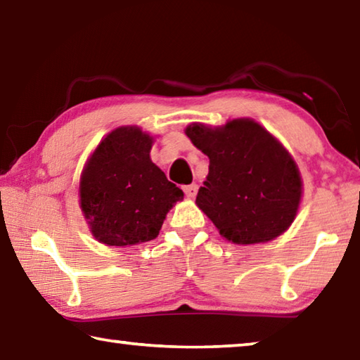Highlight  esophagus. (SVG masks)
<instances>
[{
  "label": "esophagus",
  "instance_id": "1",
  "mask_svg": "<svg viewBox=\"0 0 360 360\" xmlns=\"http://www.w3.org/2000/svg\"><path fill=\"white\" fill-rule=\"evenodd\" d=\"M182 191H184L186 197L187 198H193L195 195H197V191H198V186L197 184H191V186H184L182 187Z\"/></svg>",
  "mask_w": 360,
  "mask_h": 360
}]
</instances>
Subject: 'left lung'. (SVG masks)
I'll return each instance as SVG.
<instances>
[{
	"mask_svg": "<svg viewBox=\"0 0 360 360\" xmlns=\"http://www.w3.org/2000/svg\"><path fill=\"white\" fill-rule=\"evenodd\" d=\"M186 135L210 158L195 203L225 240L255 245L289 229L300 205L302 178L275 136L252 119L216 129L191 124Z\"/></svg>",
	"mask_w": 360,
	"mask_h": 360,
	"instance_id": "left-lung-1",
	"label": "left lung"
}]
</instances>
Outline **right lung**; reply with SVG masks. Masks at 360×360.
Wrapping results in <instances>:
<instances>
[{
    "instance_id": "right-lung-1",
    "label": "right lung",
    "mask_w": 360,
    "mask_h": 360,
    "mask_svg": "<svg viewBox=\"0 0 360 360\" xmlns=\"http://www.w3.org/2000/svg\"><path fill=\"white\" fill-rule=\"evenodd\" d=\"M152 138L120 127L98 144L81 176V210L90 231L108 246H131L158 235L184 193L152 163Z\"/></svg>"
}]
</instances>
